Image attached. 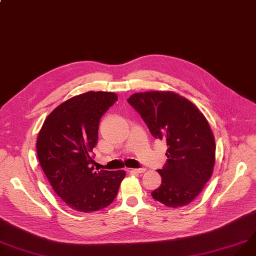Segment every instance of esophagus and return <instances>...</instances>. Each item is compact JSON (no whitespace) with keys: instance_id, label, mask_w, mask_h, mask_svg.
Returning a JSON list of instances; mask_svg holds the SVG:
<instances>
[{"instance_id":"1","label":"esophagus","mask_w":256,"mask_h":256,"mask_svg":"<svg viewBox=\"0 0 256 256\" xmlns=\"http://www.w3.org/2000/svg\"><path fill=\"white\" fill-rule=\"evenodd\" d=\"M126 171H128V172H136V173L141 174V173H144V172L146 171V168H128Z\"/></svg>"}]
</instances>
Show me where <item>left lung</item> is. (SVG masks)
Returning <instances> with one entry per match:
<instances>
[{"label": "left lung", "instance_id": "left-lung-1", "mask_svg": "<svg viewBox=\"0 0 256 256\" xmlns=\"http://www.w3.org/2000/svg\"><path fill=\"white\" fill-rule=\"evenodd\" d=\"M128 101L152 135L168 146L166 162L158 170L162 184L153 198L170 208L190 204L213 174L216 146L209 122L195 104L174 92H136Z\"/></svg>", "mask_w": 256, "mask_h": 256}]
</instances>
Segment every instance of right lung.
<instances>
[{"label": "right lung", "instance_id": "1", "mask_svg": "<svg viewBox=\"0 0 256 256\" xmlns=\"http://www.w3.org/2000/svg\"><path fill=\"white\" fill-rule=\"evenodd\" d=\"M118 100L117 94L88 92L56 106L36 139V155L56 194L72 210L90 213L115 200L126 172L94 171L90 157L98 141L102 115Z\"/></svg>", "mask_w": 256, "mask_h": 256}]
</instances>
